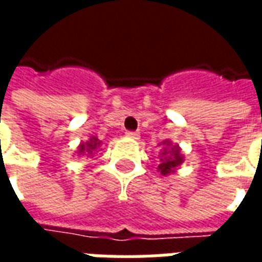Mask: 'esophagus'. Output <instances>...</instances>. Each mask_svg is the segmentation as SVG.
<instances>
[{
    "mask_svg": "<svg viewBox=\"0 0 262 262\" xmlns=\"http://www.w3.org/2000/svg\"><path fill=\"white\" fill-rule=\"evenodd\" d=\"M126 136L129 137V139H132V140H137V139L140 137V135H139L137 132H127Z\"/></svg>",
    "mask_w": 262,
    "mask_h": 262,
    "instance_id": "esophagus-1",
    "label": "esophagus"
}]
</instances>
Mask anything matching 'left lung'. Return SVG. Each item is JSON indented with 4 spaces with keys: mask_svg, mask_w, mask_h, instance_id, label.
I'll list each match as a JSON object with an SVG mask.
<instances>
[{
    "mask_svg": "<svg viewBox=\"0 0 262 262\" xmlns=\"http://www.w3.org/2000/svg\"><path fill=\"white\" fill-rule=\"evenodd\" d=\"M161 151L159 154L160 164L157 167V171L163 177H168L171 174H176L177 168L185 161V156L182 154L181 147L172 143L171 140H163L161 142Z\"/></svg>",
    "mask_w": 262,
    "mask_h": 262,
    "instance_id": "obj_1",
    "label": "left lung"
}]
</instances>
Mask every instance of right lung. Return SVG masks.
Segmentation results:
<instances>
[{"instance_id":"1","label":"right lung","mask_w":262,"mask_h":262,"mask_svg":"<svg viewBox=\"0 0 262 262\" xmlns=\"http://www.w3.org/2000/svg\"><path fill=\"white\" fill-rule=\"evenodd\" d=\"M102 140H99L97 136H91L86 142L78 144V148L75 151V156L78 157H94L101 150Z\"/></svg>"}]
</instances>
